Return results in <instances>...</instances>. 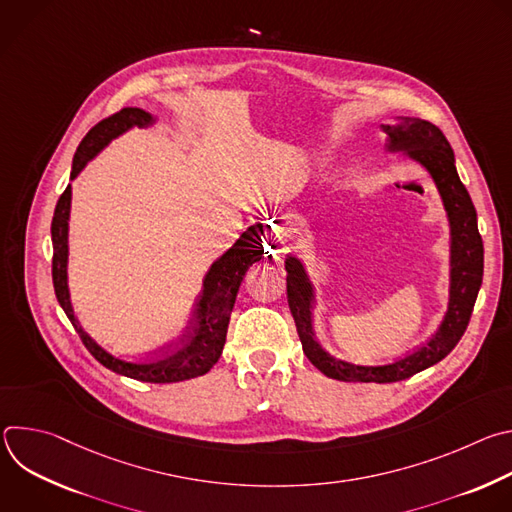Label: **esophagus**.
Instances as JSON below:
<instances>
[{"mask_svg": "<svg viewBox=\"0 0 512 512\" xmlns=\"http://www.w3.org/2000/svg\"><path fill=\"white\" fill-rule=\"evenodd\" d=\"M267 243H269V249H275V251H283L285 247H289L291 239H294V231H291L287 225L283 223H273L269 229H267Z\"/></svg>", "mask_w": 512, "mask_h": 512, "instance_id": "1", "label": "esophagus"}]
</instances>
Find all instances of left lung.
I'll list each match as a JSON object with an SVG mask.
<instances>
[{
    "label": "left lung",
    "instance_id": "8db88e82",
    "mask_svg": "<svg viewBox=\"0 0 512 512\" xmlns=\"http://www.w3.org/2000/svg\"><path fill=\"white\" fill-rule=\"evenodd\" d=\"M389 135V150L407 152L431 174L437 190L442 194L450 227H452V287L450 308L435 336L417 348L413 354L399 358L383 367H358L328 354L316 340L312 328L314 291L296 257L285 259L287 271V304L294 316L306 356L318 371L336 381L352 383H397L431 367L446 358L464 336L484 273V247L478 233L476 208L462 184L450 141L433 123L417 117H401L397 125H383Z\"/></svg>",
    "mask_w": 512,
    "mask_h": 512
}]
</instances>
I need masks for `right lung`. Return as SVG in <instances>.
Segmentation results:
<instances>
[{"instance_id": "1", "label": "right lung", "mask_w": 512, "mask_h": 512, "mask_svg": "<svg viewBox=\"0 0 512 512\" xmlns=\"http://www.w3.org/2000/svg\"><path fill=\"white\" fill-rule=\"evenodd\" d=\"M154 123V117L135 107H125L111 117L99 121L81 141L77 148L75 160H72L70 180H75L77 174L85 168V164L97 156L105 145L131 127H148ZM68 214H70V184L60 194L54 216H52V281L54 294L68 316L70 324L75 326L81 336L85 348L107 367L109 371L145 383H178L200 377L208 373L216 360L221 358L227 328L231 320V312L237 300V291L247 269L263 257L261 235L263 227L257 223L249 227L241 239L221 257L212 263L210 271L204 277L202 294L196 300L194 314L190 326L176 348H170L150 362H127L115 358L107 350H103L77 322L72 314L68 285H66V259H68Z\"/></svg>"}]
</instances>
